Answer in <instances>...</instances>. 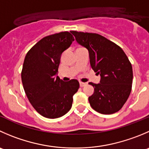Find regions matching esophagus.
<instances>
[{
	"instance_id": "34e87169",
	"label": "esophagus",
	"mask_w": 149,
	"mask_h": 149,
	"mask_svg": "<svg viewBox=\"0 0 149 149\" xmlns=\"http://www.w3.org/2000/svg\"><path fill=\"white\" fill-rule=\"evenodd\" d=\"M79 84H80V86H81V87H83V86H84L86 84L84 83V82H81V81L79 82Z\"/></svg>"
}]
</instances>
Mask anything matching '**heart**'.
Masks as SVG:
<instances>
[{"label":"heart","instance_id":"obj_1","mask_svg":"<svg viewBox=\"0 0 149 149\" xmlns=\"http://www.w3.org/2000/svg\"><path fill=\"white\" fill-rule=\"evenodd\" d=\"M81 48H83V47H77V48H76V49H81Z\"/></svg>","mask_w":149,"mask_h":149}]
</instances>
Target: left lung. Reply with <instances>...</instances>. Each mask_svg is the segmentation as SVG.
Listing matches in <instances>:
<instances>
[{"label": "left lung", "instance_id": "1", "mask_svg": "<svg viewBox=\"0 0 149 149\" xmlns=\"http://www.w3.org/2000/svg\"><path fill=\"white\" fill-rule=\"evenodd\" d=\"M76 41L89 51L90 65L101 76L99 84L89 82L94 93L89 97L91 107L98 113L119 111L132 90L133 73L131 63L120 47L97 33L72 31Z\"/></svg>", "mask_w": 149, "mask_h": 149}]
</instances>
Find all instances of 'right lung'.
<instances>
[{
	"label": "right lung",
	"mask_w": 149,
	"mask_h": 149,
	"mask_svg": "<svg viewBox=\"0 0 149 149\" xmlns=\"http://www.w3.org/2000/svg\"><path fill=\"white\" fill-rule=\"evenodd\" d=\"M74 41L69 32L46 36L28 52L21 76L29 101L41 116L56 119L71 108L73 96L79 89L76 79L64 82L56 76L61 54Z\"/></svg>",
	"instance_id": "obj_1"
}]
</instances>
